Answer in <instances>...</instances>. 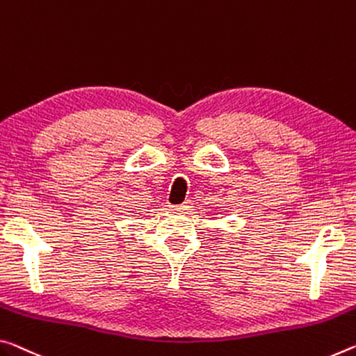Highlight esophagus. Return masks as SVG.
I'll return each instance as SVG.
<instances>
[{"mask_svg": "<svg viewBox=\"0 0 356 356\" xmlns=\"http://www.w3.org/2000/svg\"><path fill=\"white\" fill-rule=\"evenodd\" d=\"M191 209V204L190 202H184V204H179L176 206V211H180V212H188Z\"/></svg>", "mask_w": 356, "mask_h": 356, "instance_id": "obj_1", "label": "esophagus"}]
</instances>
